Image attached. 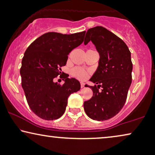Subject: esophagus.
<instances>
[{
	"instance_id": "34e87169",
	"label": "esophagus",
	"mask_w": 155,
	"mask_h": 155,
	"mask_svg": "<svg viewBox=\"0 0 155 155\" xmlns=\"http://www.w3.org/2000/svg\"><path fill=\"white\" fill-rule=\"evenodd\" d=\"M84 85H85V84L84 82H81V87H84Z\"/></svg>"
}]
</instances>
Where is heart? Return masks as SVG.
Wrapping results in <instances>:
<instances>
[{
    "instance_id": "b5f03b06",
    "label": "heart",
    "mask_w": 155,
    "mask_h": 155,
    "mask_svg": "<svg viewBox=\"0 0 155 155\" xmlns=\"http://www.w3.org/2000/svg\"><path fill=\"white\" fill-rule=\"evenodd\" d=\"M71 74H72L74 77L82 80L85 79V78L88 77V72H87L86 71H85L84 70H83V69L79 68H74L73 70H71Z\"/></svg>"
}]
</instances>
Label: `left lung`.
Segmentation results:
<instances>
[{"label":"left lung","mask_w":155,"mask_h":155,"mask_svg":"<svg viewBox=\"0 0 155 155\" xmlns=\"http://www.w3.org/2000/svg\"><path fill=\"white\" fill-rule=\"evenodd\" d=\"M90 41L100 54L98 68L90 81L98 85H85L93 94L84 101V110L92 120H107L118 114L126 101L132 78L131 52L123 40L102 26L87 30L84 45Z\"/></svg>","instance_id":"obj_1"}]
</instances>
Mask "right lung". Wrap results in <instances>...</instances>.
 <instances>
[{
  "label": "right lung",
  "mask_w": 155,
  "mask_h": 155,
  "mask_svg": "<svg viewBox=\"0 0 155 155\" xmlns=\"http://www.w3.org/2000/svg\"><path fill=\"white\" fill-rule=\"evenodd\" d=\"M85 33L49 32L36 39L25 51L20 69L21 86L29 107L41 118L61 117L69 96L80 90V83L74 78L63 77V85L54 82V78L61 75L69 54L81 45Z\"/></svg>",
  "instance_id": "obj_1"
}]
</instances>
